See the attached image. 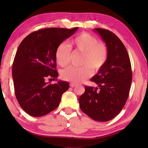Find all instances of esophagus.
I'll use <instances>...</instances> for the list:
<instances>
[{
  "instance_id": "34e87169",
  "label": "esophagus",
  "mask_w": 148,
  "mask_h": 148,
  "mask_svg": "<svg viewBox=\"0 0 148 148\" xmlns=\"http://www.w3.org/2000/svg\"><path fill=\"white\" fill-rule=\"evenodd\" d=\"M77 85L75 84H73V83H71L70 84V86L71 87V88H74V87H75Z\"/></svg>"
}]
</instances>
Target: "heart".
<instances>
[{
    "label": "heart",
    "mask_w": 148,
    "mask_h": 148,
    "mask_svg": "<svg viewBox=\"0 0 148 148\" xmlns=\"http://www.w3.org/2000/svg\"><path fill=\"white\" fill-rule=\"evenodd\" d=\"M69 46L60 44L55 52L56 60L62 67L67 66L70 62L71 49L74 52L83 54L80 67L70 66L61 72L64 80L73 84L83 82L92 74L98 71L106 64L108 56V50L106 44L98 42L95 36L88 33H82L71 40Z\"/></svg>",
    "instance_id": "obj_1"
}]
</instances>
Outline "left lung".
<instances>
[{
	"mask_svg": "<svg viewBox=\"0 0 148 148\" xmlns=\"http://www.w3.org/2000/svg\"><path fill=\"white\" fill-rule=\"evenodd\" d=\"M108 47V56L104 66L91 81L96 88L85 86L79 97L81 110L91 119L106 122L122 110L128 98L132 71L128 52L121 40L109 30L95 28Z\"/></svg>",
	"mask_w": 148,
	"mask_h": 148,
	"instance_id": "8db88e82",
	"label": "left lung"
}]
</instances>
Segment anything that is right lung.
<instances>
[{"label": "right lung", "mask_w": 148, "mask_h": 148, "mask_svg": "<svg viewBox=\"0 0 148 148\" xmlns=\"http://www.w3.org/2000/svg\"><path fill=\"white\" fill-rule=\"evenodd\" d=\"M78 27L45 28L32 32L21 42L12 68L14 88L20 106L28 114L40 117L58 106L68 82L57 80L55 52ZM48 76L58 81L46 82Z\"/></svg>", "instance_id": "1"}]
</instances>
